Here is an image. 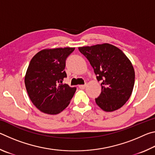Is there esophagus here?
Here are the masks:
<instances>
[{
	"instance_id": "obj_1",
	"label": "esophagus",
	"mask_w": 155,
	"mask_h": 155,
	"mask_svg": "<svg viewBox=\"0 0 155 155\" xmlns=\"http://www.w3.org/2000/svg\"><path fill=\"white\" fill-rule=\"evenodd\" d=\"M85 87H86V84H85V85H80L78 86V87L80 89H85Z\"/></svg>"
}]
</instances>
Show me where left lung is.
I'll use <instances>...</instances> for the list:
<instances>
[{"instance_id": "1", "label": "left lung", "mask_w": 155, "mask_h": 155, "mask_svg": "<svg viewBox=\"0 0 155 155\" xmlns=\"http://www.w3.org/2000/svg\"><path fill=\"white\" fill-rule=\"evenodd\" d=\"M90 61L98 81L101 94L96 103L104 111L118 109L127 103L135 83L132 64L121 50L109 44L78 48Z\"/></svg>"}]
</instances>
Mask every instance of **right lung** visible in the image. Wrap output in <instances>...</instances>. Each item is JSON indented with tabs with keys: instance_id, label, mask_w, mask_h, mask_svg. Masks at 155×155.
<instances>
[{
	"instance_id": "add662e5",
	"label": "right lung",
	"mask_w": 155,
	"mask_h": 155,
	"mask_svg": "<svg viewBox=\"0 0 155 155\" xmlns=\"http://www.w3.org/2000/svg\"><path fill=\"white\" fill-rule=\"evenodd\" d=\"M75 48L44 49L38 52L28 65L25 78L28 95L44 114L55 115L70 104L77 88L63 83L67 57Z\"/></svg>"
}]
</instances>
